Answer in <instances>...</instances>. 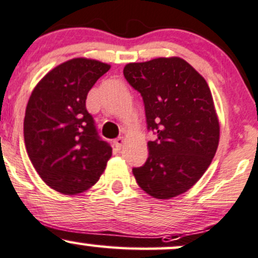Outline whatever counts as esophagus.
<instances>
[{
    "mask_svg": "<svg viewBox=\"0 0 258 258\" xmlns=\"http://www.w3.org/2000/svg\"><path fill=\"white\" fill-rule=\"evenodd\" d=\"M123 143H124V140H123V138H121V137H120V138H117V140H115V141H114L115 151L120 152V151H121V148H122Z\"/></svg>",
    "mask_w": 258,
    "mask_h": 258,
    "instance_id": "1",
    "label": "esophagus"
}]
</instances>
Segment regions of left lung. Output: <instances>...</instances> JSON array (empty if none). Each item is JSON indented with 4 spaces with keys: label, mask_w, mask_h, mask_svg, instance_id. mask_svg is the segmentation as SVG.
Instances as JSON below:
<instances>
[{
    "label": "left lung",
    "mask_w": 258,
    "mask_h": 258,
    "mask_svg": "<svg viewBox=\"0 0 258 258\" xmlns=\"http://www.w3.org/2000/svg\"><path fill=\"white\" fill-rule=\"evenodd\" d=\"M123 76L141 93L149 141L148 159L134 168L140 187L158 200L176 197L202 177L216 155L219 121L206 79L180 57L128 63Z\"/></svg>",
    "instance_id": "8db88e82"
}]
</instances>
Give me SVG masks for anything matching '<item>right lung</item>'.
<instances>
[{"mask_svg": "<svg viewBox=\"0 0 258 258\" xmlns=\"http://www.w3.org/2000/svg\"><path fill=\"white\" fill-rule=\"evenodd\" d=\"M110 64L72 58L51 70L34 88L24 117V143L40 177L55 191L77 195L90 188L111 157L87 111L88 92Z\"/></svg>", "mask_w": 258, "mask_h": 258, "instance_id": "obj_1", "label": "right lung"}]
</instances>
